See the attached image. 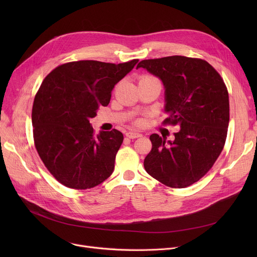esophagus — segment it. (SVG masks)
Listing matches in <instances>:
<instances>
[{
  "label": "esophagus",
  "mask_w": 257,
  "mask_h": 257,
  "mask_svg": "<svg viewBox=\"0 0 257 257\" xmlns=\"http://www.w3.org/2000/svg\"><path fill=\"white\" fill-rule=\"evenodd\" d=\"M126 137L128 139H138V138H141L142 134L141 133H138V132H133V131H129L126 133Z\"/></svg>",
  "instance_id": "1"
}]
</instances>
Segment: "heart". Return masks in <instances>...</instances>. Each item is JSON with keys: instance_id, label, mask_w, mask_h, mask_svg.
<instances>
[{"instance_id": "obj_1", "label": "heart", "mask_w": 257, "mask_h": 257, "mask_svg": "<svg viewBox=\"0 0 257 257\" xmlns=\"http://www.w3.org/2000/svg\"><path fill=\"white\" fill-rule=\"evenodd\" d=\"M152 78H153V77H150V76H144V77L141 78V80H142V79H152Z\"/></svg>"}]
</instances>
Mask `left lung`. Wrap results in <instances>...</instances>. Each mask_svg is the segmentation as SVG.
<instances>
[{
    "instance_id": "obj_1",
    "label": "left lung",
    "mask_w": 257,
    "mask_h": 257,
    "mask_svg": "<svg viewBox=\"0 0 257 257\" xmlns=\"http://www.w3.org/2000/svg\"><path fill=\"white\" fill-rule=\"evenodd\" d=\"M140 67L164 84V123L180 128L173 141L152 134V150L144 167L167 186L186 187L204 176L223 150L229 124L226 85L202 59L176 55L143 60Z\"/></svg>"
}]
</instances>
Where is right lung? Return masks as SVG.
<instances>
[{"label":"right lung","instance_id":"1","mask_svg":"<svg viewBox=\"0 0 257 257\" xmlns=\"http://www.w3.org/2000/svg\"><path fill=\"white\" fill-rule=\"evenodd\" d=\"M139 62L80 60L53 70L40 85L32 108L34 143L50 173L63 185L87 190L114 170L123 143L116 129L94 136L89 119L110 102L111 91Z\"/></svg>","mask_w":257,"mask_h":257}]
</instances>
